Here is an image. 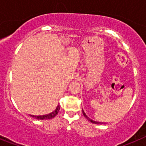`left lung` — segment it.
I'll list each match as a JSON object with an SVG mask.
<instances>
[{"label": "left lung", "instance_id": "left-lung-1", "mask_svg": "<svg viewBox=\"0 0 146 146\" xmlns=\"http://www.w3.org/2000/svg\"><path fill=\"white\" fill-rule=\"evenodd\" d=\"M82 113H83V115H84V117H85V118H86L87 119H88V120L90 121V122H92V123H95V124H102V123H103V122H96V121L92 120L91 119L89 118V117H88V116H87V115L85 114V113H84V111H83V110H82Z\"/></svg>", "mask_w": 146, "mask_h": 146}]
</instances>
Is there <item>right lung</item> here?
I'll use <instances>...</instances> for the list:
<instances>
[{"mask_svg":"<svg viewBox=\"0 0 146 146\" xmlns=\"http://www.w3.org/2000/svg\"><path fill=\"white\" fill-rule=\"evenodd\" d=\"M59 110H60V107H59V105H58L57 108H56V110H55L53 112L49 113V114L43 115V116H33V115H30V116L33 117H35V118L38 119H50L54 118L56 115L58 114V111H59Z\"/></svg>","mask_w":146,"mask_h":146,"instance_id":"right-lung-1","label":"right lung"}]
</instances>
